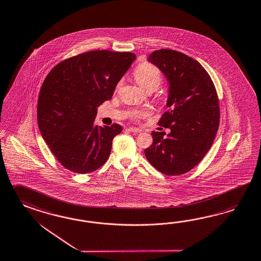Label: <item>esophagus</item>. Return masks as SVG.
<instances>
[{"label": "esophagus", "instance_id": "34e87169", "mask_svg": "<svg viewBox=\"0 0 261 261\" xmlns=\"http://www.w3.org/2000/svg\"><path fill=\"white\" fill-rule=\"evenodd\" d=\"M127 129H128L130 133H134V134H138V133L142 132V129L138 128V127H128Z\"/></svg>", "mask_w": 261, "mask_h": 261}]
</instances>
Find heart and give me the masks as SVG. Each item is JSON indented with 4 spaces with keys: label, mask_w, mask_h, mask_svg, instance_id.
<instances>
[{
    "label": "heart",
    "mask_w": 261,
    "mask_h": 261,
    "mask_svg": "<svg viewBox=\"0 0 261 261\" xmlns=\"http://www.w3.org/2000/svg\"><path fill=\"white\" fill-rule=\"evenodd\" d=\"M134 79L141 87L147 92H153L159 87L163 81V73L160 69L155 66L154 64L144 62L135 69L134 73ZM121 82L116 86V89L120 87ZM147 114V110H140L134 111L132 113V118L134 120H137L141 117H144Z\"/></svg>",
    "instance_id": "1"
}]
</instances>
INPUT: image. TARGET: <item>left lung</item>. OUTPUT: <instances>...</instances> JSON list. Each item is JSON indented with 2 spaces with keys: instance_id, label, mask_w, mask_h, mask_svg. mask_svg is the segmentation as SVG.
<instances>
[{
  "instance_id": "left-lung-1",
  "label": "left lung",
  "mask_w": 261,
  "mask_h": 261,
  "mask_svg": "<svg viewBox=\"0 0 261 261\" xmlns=\"http://www.w3.org/2000/svg\"><path fill=\"white\" fill-rule=\"evenodd\" d=\"M148 61L169 82L167 111L158 125L170 133L152 132L153 143L145 149L147 161L168 176L188 172L207 153L220 124L219 98L206 70L188 57L170 49L156 50Z\"/></svg>"
}]
</instances>
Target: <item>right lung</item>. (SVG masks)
Wrapping results in <instances>:
<instances>
[{"label":"right lung","mask_w":261,"mask_h":261,"mask_svg":"<svg viewBox=\"0 0 261 261\" xmlns=\"http://www.w3.org/2000/svg\"><path fill=\"white\" fill-rule=\"evenodd\" d=\"M135 59L129 52L90 51L61 61L47 74L38 100V125L62 167L85 174L106 163L122 127L96 126L97 107L112 98Z\"/></svg>","instance_id":"add662e5"}]
</instances>
